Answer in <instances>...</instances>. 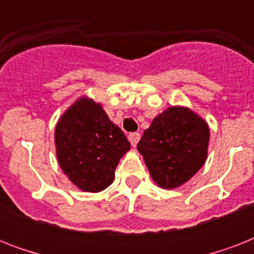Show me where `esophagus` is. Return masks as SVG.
Returning <instances> with one entry per match:
<instances>
[{"mask_svg":"<svg viewBox=\"0 0 254 254\" xmlns=\"http://www.w3.org/2000/svg\"><path fill=\"white\" fill-rule=\"evenodd\" d=\"M127 138H129V141H130L131 146H135V145L138 143L139 138H141V134H139V133H130Z\"/></svg>","mask_w":254,"mask_h":254,"instance_id":"esophagus-1","label":"esophagus"}]
</instances>
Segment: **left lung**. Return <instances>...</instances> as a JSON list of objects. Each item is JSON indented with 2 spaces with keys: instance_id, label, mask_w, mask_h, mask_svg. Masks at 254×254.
<instances>
[{
  "instance_id": "left-lung-1",
  "label": "left lung",
  "mask_w": 254,
  "mask_h": 254,
  "mask_svg": "<svg viewBox=\"0 0 254 254\" xmlns=\"http://www.w3.org/2000/svg\"><path fill=\"white\" fill-rule=\"evenodd\" d=\"M208 141L204 120L189 108L170 107L143 131L137 149L153 181L162 189H175L204 165Z\"/></svg>"
}]
</instances>
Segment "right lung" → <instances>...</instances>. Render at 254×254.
I'll return each mask as SVG.
<instances>
[{"label":"right lung","mask_w":254,"mask_h":254,"mask_svg":"<svg viewBox=\"0 0 254 254\" xmlns=\"http://www.w3.org/2000/svg\"><path fill=\"white\" fill-rule=\"evenodd\" d=\"M59 166L73 185L100 192L115 181V170L130 143L100 104L80 97L63 113L55 127Z\"/></svg>","instance_id":"right-lung-1"}]
</instances>
